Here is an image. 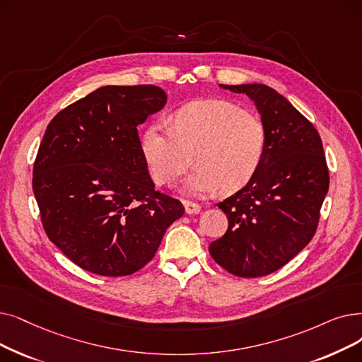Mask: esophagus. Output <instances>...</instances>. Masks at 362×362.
<instances>
[{"instance_id":"34e87169","label":"esophagus","mask_w":362,"mask_h":362,"mask_svg":"<svg viewBox=\"0 0 362 362\" xmlns=\"http://www.w3.org/2000/svg\"><path fill=\"white\" fill-rule=\"evenodd\" d=\"M183 206L187 214H198L201 211V206L194 201H183Z\"/></svg>"}]
</instances>
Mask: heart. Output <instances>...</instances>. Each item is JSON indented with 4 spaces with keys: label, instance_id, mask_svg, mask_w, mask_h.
<instances>
[{
    "label": "heart",
    "instance_id": "b5f03b06",
    "mask_svg": "<svg viewBox=\"0 0 362 362\" xmlns=\"http://www.w3.org/2000/svg\"><path fill=\"white\" fill-rule=\"evenodd\" d=\"M268 127L262 117L225 99L186 103L171 115V125L156 121L145 130L140 151L156 185H171L191 164L189 192H237L251 182L264 158Z\"/></svg>",
    "mask_w": 362,
    "mask_h": 362
}]
</instances>
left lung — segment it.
I'll return each instance as SVG.
<instances>
[{
	"label": "left lung",
	"mask_w": 362,
	"mask_h": 362,
	"mask_svg": "<svg viewBox=\"0 0 362 362\" xmlns=\"http://www.w3.org/2000/svg\"><path fill=\"white\" fill-rule=\"evenodd\" d=\"M220 87L255 100L268 127V146L251 182L217 204L228 217V229L209 250L235 276H264L300 253L317 232L329 185L322 140L312 122L274 88Z\"/></svg>",
	"instance_id": "obj_1"
}]
</instances>
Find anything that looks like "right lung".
Wrapping results in <instances>:
<instances>
[{
	"label": "right lung",
	"mask_w": 362,
	"mask_h": 362,
	"mask_svg": "<svg viewBox=\"0 0 362 362\" xmlns=\"http://www.w3.org/2000/svg\"><path fill=\"white\" fill-rule=\"evenodd\" d=\"M165 100L156 86H106L47 125L33 170L41 223L62 253L91 274L142 269L185 213L179 199L155 191L140 151L137 127Z\"/></svg>",
	"instance_id": "obj_1"
}]
</instances>
